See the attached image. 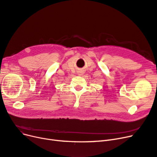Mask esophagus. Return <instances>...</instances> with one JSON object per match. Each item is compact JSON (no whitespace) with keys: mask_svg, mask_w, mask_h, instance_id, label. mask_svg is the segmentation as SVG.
Returning a JSON list of instances; mask_svg holds the SVG:
<instances>
[{"mask_svg":"<svg viewBox=\"0 0 157 157\" xmlns=\"http://www.w3.org/2000/svg\"><path fill=\"white\" fill-rule=\"evenodd\" d=\"M78 75H82V74L81 72H79V73H78Z\"/></svg>","mask_w":157,"mask_h":157,"instance_id":"obj_1","label":"esophagus"}]
</instances>
